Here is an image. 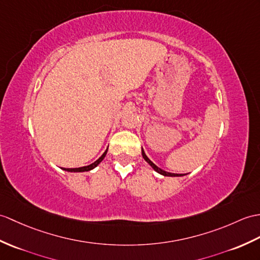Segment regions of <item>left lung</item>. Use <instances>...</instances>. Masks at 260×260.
Returning <instances> with one entry per match:
<instances>
[{"instance_id":"left-lung-1","label":"left lung","mask_w":260,"mask_h":260,"mask_svg":"<svg viewBox=\"0 0 260 260\" xmlns=\"http://www.w3.org/2000/svg\"><path fill=\"white\" fill-rule=\"evenodd\" d=\"M142 155H143V157H144V159L145 160H146L147 162H148V164L150 165V166H152L153 168H154V170L156 171V172H157V173H159V174H161V175H164V176H172V177H175V176H183V175H180V174H172V173H167V172H165V171H162V170H160V168L159 167H157V166H156L155 164H154V162L152 161V160H150L148 157H147V156H146V154H145V152H144V150H143V148H142Z\"/></svg>"}]
</instances>
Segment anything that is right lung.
Returning a JSON list of instances; mask_svg holds the SVG:
<instances>
[{
    "instance_id": "1",
    "label": "right lung",
    "mask_w": 260,
    "mask_h": 260,
    "mask_svg": "<svg viewBox=\"0 0 260 260\" xmlns=\"http://www.w3.org/2000/svg\"><path fill=\"white\" fill-rule=\"evenodd\" d=\"M106 153H107V149L105 150L104 152V154H103L101 157L96 160V161H94L93 164H90V165H88V166H84V167H78V168H64V171H68V172H88V171H90V170H93V168H95L96 166H98L100 162L104 159V157H105V155H106Z\"/></svg>"
}]
</instances>
